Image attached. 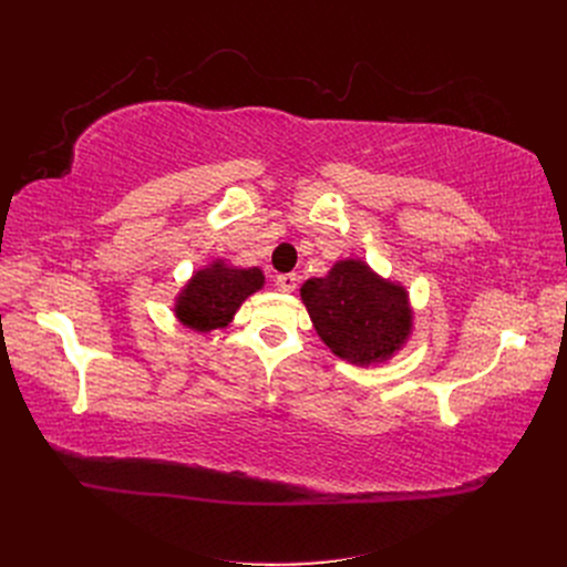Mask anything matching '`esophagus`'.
I'll return each instance as SVG.
<instances>
[{"mask_svg":"<svg viewBox=\"0 0 567 567\" xmlns=\"http://www.w3.org/2000/svg\"><path fill=\"white\" fill-rule=\"evenodd\" d=\"M296 282H299V278H296V274H282V276H276V285L280 291H293L296 289Z\"/></svg>","mask_w":567,"mask_h":567,"instance_id":"34e87169","label":"esophagus"}]
</instances>
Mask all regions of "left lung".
I'll use <instances>...</instances> for the list:
<instances>
[{"label":"left lung","instance_id":"obj_1","mask_svg":"<svg viewBox=\"0 0 567 567\" xmlns=\"http://www.w3.org/2000/svg\"><path fill=\"white\" fill-rule=\"evenodd\" d=\"M301 299L323 344L355 365L391 359L411 333L404 287L381 280L361 259L338 261L326 278L308 280Z\"/></svg>","mask_w":567,"mask_h":567}]
</instances>
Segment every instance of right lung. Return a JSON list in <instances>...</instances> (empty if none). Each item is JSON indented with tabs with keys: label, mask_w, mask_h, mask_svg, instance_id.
Masks as SVG:
<instances>
[{
	"label": "right lung",
	"mask_w": 567,
	"mask_h": 567,
	"mask_svg": "<svg viewBox=\"0 0 567 567\" xmlns=\"http://www.w3.org/2000/svg\"><path fill=\"white\" fill-rule=\"evenodd\" d=\"M264 274L257 266L236 268L223 261L202 268L178 293L174 312L184 326L199 333L223 329L250 293L261 289Z\"/></svg>",
	"instance_id": "obj_1"
}]
</instances>
